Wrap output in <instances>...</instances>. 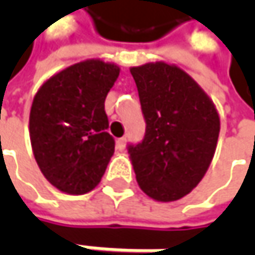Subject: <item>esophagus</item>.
Segmentation results:
<instances>
[{
	"instance_id": "34e87169",
	"label": "esophagus",
	"mask_w": 255,
	"mask_h": 255,
	"mask_svg": "<svg viewBox=\"0 0 255 255\" xmlns=\"http://www.w3.org/2000/svg\"><path fill=\"white\" fill-rule=\"evenodd\" d=\"M125 146H126V137H119V139L116 140V149H118L119 152H123V150H125Z\"/></svg>"
}]
</instances>
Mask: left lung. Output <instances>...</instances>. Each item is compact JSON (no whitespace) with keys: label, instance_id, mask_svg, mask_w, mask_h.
<instances>
[{"label":"left lung","instance_id":"obj_1","mask_svg":"<svg viewBox=\"0 0 255 255\" xmlns=\"http://www.w3.org/2000/svg\"><path fill=\"white\" fill-rule=\"evenodd\" d=\"M146 132L128 144L136 180L157 201L189 194L216 152L220 119L209 96L180 68L156 62L130 69Z\"/></svg>","mask_w":255,"mask_h":255}]
</instances>
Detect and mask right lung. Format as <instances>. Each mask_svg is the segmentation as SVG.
Returning a JSON list of instances; mask_svg holds the SVG:
<instances>
[{"label":"right lung","instance_id":"add662e5","mask_svg":"<svg viewBox=\"0 0 255 255\" xmlns=\"http://www.w3.org/2000/svg\"><path fill=\"white\" fill-rule=\"evenodd\" d=\"M119 68L98 59L75 64L35 95L29 136L45 177L68 194L93 190L115 152L105 99Z\"/></svg>","mask_w":255,"mask_h":255}]
</instances>
